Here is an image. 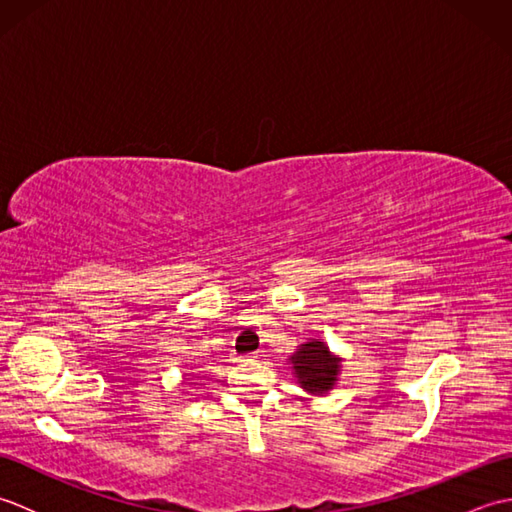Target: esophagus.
<instances>
[{"label":"esophagus","instance_id":"obj_1","mask_svg":"<svg viewBox=\"0 0 512 512\" xmlns=\"http://www.w3.org/2000/svg\"><path fill=\"white\" fill-rule=\"evenodd\" d=\"M257 354H233V361L235 363H248V361H255Z\"/></svg>","mask_w":512,"mask_h":512}]
</instances>
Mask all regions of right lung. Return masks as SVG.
Returning a JSON list of instances; mask_svg holds the SVG:
<instances>
[{
	"instance_id": "1",
	"label": "right lung",
	"mask_w": 512,
	"mask_h": 512,
	"mask_svg": "<svg viewBox=\"0 0 512 512\" xmlns=\"http://www.w3.org/2000/svg\"><path fill=\"white\" fill-rule=\"evenodd\" d=\"M292 372L303 391L312 396H323L336 387L343 372V358L330 352L328 343L323 339H308L297 347V352L288 356Z\"/></svg>"
}]
</instances>
